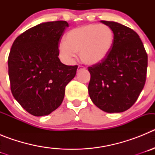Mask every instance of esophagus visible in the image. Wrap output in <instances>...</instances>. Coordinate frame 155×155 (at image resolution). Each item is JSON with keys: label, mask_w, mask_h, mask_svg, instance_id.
Masks as SVG:
<instances>
[{"label": "esophagus", "mask_w": 155, "mask_h": 155, "mask_svg": "<svg viewBox=\"0 0 155 155\" xmlns=\"http://www.w3.org/2000/svg\"><path fill=\"white\" fill-rule=\"evenodd\" d=\"M84 69H85L84 67H82V66H79L78 68V71H80L81 70H84Z\"/></svg>", "instance_id": "1"}]
</instances>
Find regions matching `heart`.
<instances>
[{"instance_id": "b5f03b06", "label": "heart", "mask_w": 155, "mask_h": 155, "mask_svg": "<svg viewBox=\"0 0 155 155\" xmlns=\"http://www.w3.org/2000/svg\"><path fill=\"white\" fill-rule=\"evenodd\" d=\"M114 42L113 30L105 25L89 24L68 31L64 42L59 46V53L70 61L80 53L81 60L87 65H95L105 60Z\"/></svg>"}]
</instances>
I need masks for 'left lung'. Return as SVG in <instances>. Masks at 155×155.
I'll use <instances>...</instances> for the list:
<instances>
[{"instance_id":"obj_1","label":"left lung","mask_w":155,"mask_h":155,"mask_svg":"<svg viewBox=\"0 0 155 155\" xmlns=\"http://www.w3.org/2000/svg\"><path fill=\"white\" fill-rule=\"evenodd\" d=\"M101 22L113 30L114 42L108 57L88 68V94L104 112L122 113L135 103L143 90L147 55L136 31L115 21Z\"/></svg>"}]
</instances>
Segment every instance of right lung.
<instances>
[{
  "mask_svg": "<svg viewBox=\"0 0 155 155\" xmlns=\"http://www.w3.org/2000/svg\"><path fill=\"white\" fill-rule=\"evenodd\" d=\"M69 25L47 21L24 31L14 41L8 57V75L14 98L35 116L49 115L61 105L66 85L78 66L59 59V40Z\"/></svg>",
  "mask_w": 155,
  "mask_h": 155,
  "instance_id": "add662e5",
  "label": "right lung"
}]
</instances>
